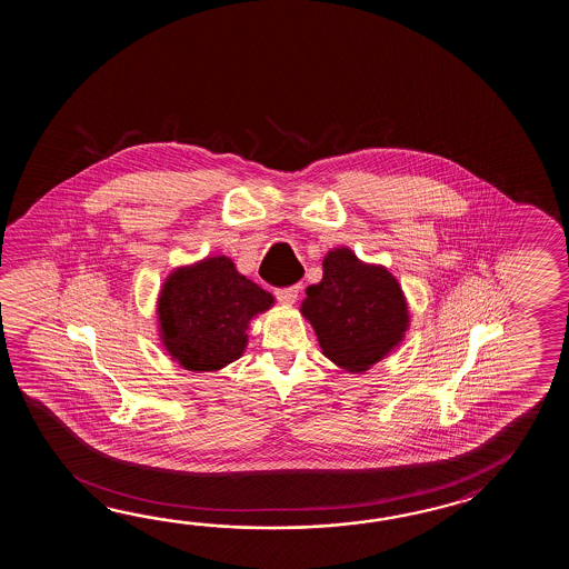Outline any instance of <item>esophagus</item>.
Here are the masks:
<instances>
[{"label": "esophagus", "mask_w": 569, "mask_h": 569, "mask_svg": "<svg viewBox=\"0 0 569 569\" xmlns=\"http://www.w3.org/2000/svg\"><path fill=\"white\" fill-rule=\"evenodd\" d=\"M299 290H301V287L295 284V287H289V289H277L274 290V295H277V299H279L282 305H295L297 297H299Z\"/></svg>", "instance_id": "obj_1"}]
</instances>
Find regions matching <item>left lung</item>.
I'll list each match as a JSON object with an SVG mask.
<instances>
[{"instance_id": "obj_1", "label": "left lung", "mask_w": 569, "mask_h": 569, "mask_svg": "<svg viewBox=\"0 0 569 569\" xmlns=\"http://www.w3.org/2000/svg\"><path fill=\"white\" fill-rule=\"evenodd\" d=\"M305 292L301 315L313 327L321 351L351 375H363L387 358L411 326L399 280L346 246L327 252L323 279Z\"/></svg>"}]
</instances>
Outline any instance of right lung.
Listing matches in <instances>:
<instances>
[{
	"instance_id": "add662e5",
	"label": "right lung",
	"mask_w": 569,
	"mask_h": 569,
	"mask_svg": "<svg viewBox=\"0 0 569 569\" xmlns=\"http://www.w3.org/2000/svg\"><path fill=\"white\" fill-rule=\"evenodd\" d=\"M274 297L238 272L228 256L177 267L158 292V336L170 358L191 372H216L242 358L256 315Z\"/></svg>"
}]
</instances>
